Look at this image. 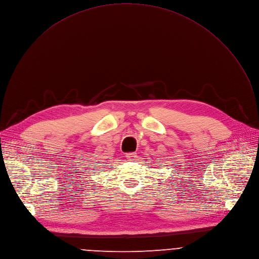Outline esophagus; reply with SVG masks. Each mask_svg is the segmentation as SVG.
Instances as JSON below:
<instances>
[{
    "instance_id": "esophagus-1",
    "label": "esophagus",
    "mask_w": 259,
    "mask_h": 259,
    "mask_svg": "<svg viewBox=\"0 0 259 259\" xmlns=\"http://www.w3.org/2000/svg\"><path fill=\"white\" fill-rule=\"evenodd\" d=\"M136 156V153H127L126 155H125V157L127 158V159H132L133 157H135Z\"/></svg>"
}]
</instances>
